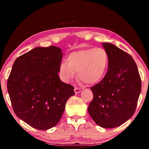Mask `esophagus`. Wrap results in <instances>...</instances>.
<instances>
[{"label":"esophagus","instance_id":"1","mask_svg":"<svg viewBox=\"0 0 149 149\" xmlns=\"http://www.w3.org/2000/svg\"><path fill=\"white\" fill-rule=\"evenodd\" d=\"M74 91H75V93H76V94H78V93H79L81 92V89H79V88H78V87H75Z\"/></svg>","mask_w":149,"mask_h":149}]
</instances>
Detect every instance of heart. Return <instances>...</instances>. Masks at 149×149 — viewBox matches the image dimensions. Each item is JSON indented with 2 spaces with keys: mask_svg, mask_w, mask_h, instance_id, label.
<instances>
[{
  "mask_svg": "<svg viewBox=\"0 0 149 149\" xmlns=\"http://www.w3.org/2000/svg\"><path fill=\"white\" fill-rule=\"evenodd\" d=\"M67 61L61 62L59 72L65 81H69L78 72L79 79L88 85L99 82L107 72L108 65L107 52L102 48H89L70 53Z\"/></svg>",
  "mask_w": 149,
  "mask_h": 149,
  "instance_id": "1",
  "label": "heart"
}]
</instances>
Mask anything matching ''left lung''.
<instances>
[{
    "label": "left lung",
    "mask_w": 149,
    "mask_h": 149,
    "mask_svg": "<svg viewBox=\"0 0 149 149\" xmlns=\"http://www.w3.org/2000/svg\"><path fill=\"white\" fill-rule=\"evenodd\" d=\"M108 56V71L91 87L93 99L88 111L100 127L112 128L127 121L135 113L141 91V79L132 56L114 45L103 42Z\"/></svg>",
    "instance_id": "8db88e82"
}]
</instances>
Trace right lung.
Returning <instances> with one entry per match:
<instances>
[{"instance_id":"obj_1","label":"right lung","mask_w":149,"mask_h":149,"mask_svg":"<svg viewBox=\"0 0 149 149\" xmlns=\"http://www.w3.org/2000/svg\"><path fill=\"white\" fill-rule=\"evenodd\" d=\"M63 53L54 46L37 47L17 58L7 81L14 112L31 127L47 130L61 118L74 87L58 73Z\"/></svg>"}]
</instances>
